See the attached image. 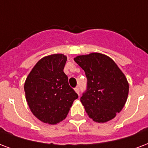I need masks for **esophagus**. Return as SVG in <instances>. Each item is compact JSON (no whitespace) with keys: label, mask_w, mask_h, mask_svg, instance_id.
<instances>
[{"label":"esophagus","mask_w":148,"mask_h":148,"mask_svg":"<svg viewBox=\"0 0 148 148\" xmlns=\"http://www.w3.org/2000/svg\"><path fill=\"white\" fill-rule=\"evenodd\" d=\"M74 90H75V92L79 95V93H80V89H79V87H76V88H74Z\"/></svg>","instance_id":"34e87169"}]
</instances>
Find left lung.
Returning a JSON list of instances; mask_svg holds the SVG:
<instances>
[{"instance_id": "1", "label": "left lung", "mask_w": 148, "mask_h": 148, "mask_svg": "<svg viewBox=\"0 0 148 148\" xmlns=\"http://www.w3.org/2000/svg\"><path fill=\"white\" fill-rule=\"evenodd\" d=\"M74 60L84 71L88 81L81 97L88 116L98 123L113 119L123 108L129 93L123 73L111 58L99 53Z\"/></svg>"}]
</instances>
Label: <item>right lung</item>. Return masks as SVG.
Segmentation results:
<instances>
[{"label":"right lung","instance_id":"1","mask_svg":"<svg viewBox=\"0 0 148 148\" xmlns=\"http://www.w3.org/2000/svg\"><path fill=\"white\" fill-rule=\"evenodd\" d=\"M66 61L64 54L45 56L35 65L25 83V98L32 112L46 123L64 120L73 101L78 98L64 74Z\"/></svg>","mask_w":148,"mask_h":148}]
</instances>
